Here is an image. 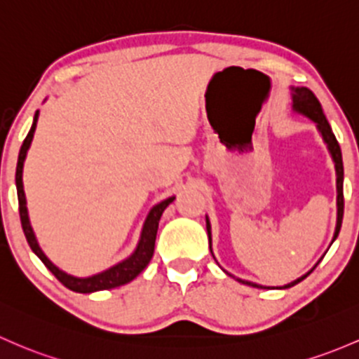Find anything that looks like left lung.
Returning <instances> with one entry per match:
<instances>
[{
	"instance_id": "1",
	"label": "left lung",
	"mask_w": 359,
	"mask_h": 359,
	"mask_svg": "<svg viewBox=\"0 0 359 359\" xmlns=\"http://www.w3.org/2000/svg\"><path fill=\"white\" fill-rule=\"evenodd\" d=\"M290 94H292V111L299 113V115L308 116L311 122H315L316 129H318L320 135H322V139H323V142L327 144V149H329L332 160H334L335 175H337V224H335V232H334V237H332V243H334V241L337 239V236H339V230H341L342 217H344V191H342V186H344V165H342L341 146H339L337 139H335L334 132H332L330 123L327 122L325 113H323V110H322V104H320V101L316 100L315 94H313L308 88H290ZM206 230H208L210 251H211V255H213V249H211V225H210L208 217H206ZM213 258H215V255H213ZM320 259H322V258H320ZM318 263H316V265H318ZM316 265L313 266V269L309 270L308 273H304L303 277L296 278V280L289 282V284L284 285V287H277V289H289V287H292V285L299 284L301 280H304V278H306L308 275L316 269ZM225 273L230 275V277H233V275L229 273V271H225ZM233 278H236L237 282H241V284L251 285V287L270 289V287H265V285L255 284V282L243 280V278H237V277H233Z\"/></svg>"
}]
</instances>
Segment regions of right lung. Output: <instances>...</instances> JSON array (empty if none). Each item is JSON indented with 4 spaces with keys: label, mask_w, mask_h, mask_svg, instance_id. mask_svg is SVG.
<instances>
[{
    "label": "right lung",
    "mask_w": 359,
    "mask_h": 359,
    "mask_svg": "<svg viewBox=\"0 0 359 359\" xmlns=\"http://www.w3.org/2000/svg\"><path fill=\"white\" fill-rule=\"evenodd\" d=\"M37 118H39V111H36L32 120V127H30L27 137L24 139V144H22L20 153H18V161H17V172H15V186H17V196H18V211H20V222L22 229H24L25 239H27L30 249L34 251V255L41 259V262L46 265V269L62 282L65 287H69L74 292H82V294H90L96 292V290H104V289H113L120 287L123 284H129L130 280H134L142 270L148 266V263L153 258L154 252V241H156V232H158V224H160V218L163 215V211L170 203L175 199V196H170V198L163 199L161 203L154 205L149 210L148 217H146L144 225H142L141 237H139V243L135 246L134 252L129 258L122 259L116 265L110 266V269L100 271V273H94L90 277H75V275L67 273V271L60 270L55 263L44 255V251L41 249L39 243L36 239V233H34L32 225L29 220V211H27V199H25L24 192V180H22V173H24V161L27 156V151L30 148V142H32L34 132H36Z\"/></svg>",
    "instance_id": "right-lung-1"
}]
</instances>
